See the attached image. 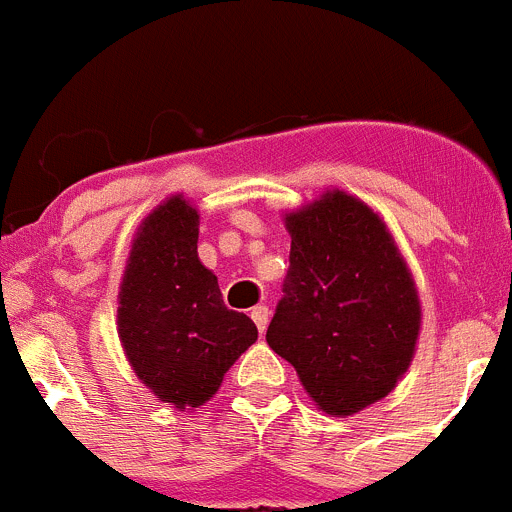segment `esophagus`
<instances>
[{"mask_svg":"<svg viewBox=\"0 0 512 512\" xmlns=\"http://www.w3.org/2000/svg\"><path fill=\"white\" fill-rule=\"evenodd\" d=\"M252 321H255L257 324V329H260V334H265V329H267V306H255L252 308Z\"/></svg>","mask_w":512,"mask_h":512,"instance_id":"esophagus-1","label":"esophagus"}]
</instances>
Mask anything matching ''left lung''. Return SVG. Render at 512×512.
Returning a JSON list of instances; mask_svg holds the SVG:
<instances>
[{"label":"left lung","mask_w":512,"mask_h":512,"mask_svg":"<svg viewBox=\"0 0 512 512\" xmlns=\"http://www.w3.org/2000/svg\"><path fill=\"white\" fill-rule=\"evenodd\" d=\"M290 267L267 344L329 416L395 388L421 329L413 275L380 216L344 191L285 214Z\"/></svg>","instance_id":"obj_1"}]
</instances>
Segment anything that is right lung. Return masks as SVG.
I'll return each mask as SVG.
<instances>
[{"label":"right lung","mask_w":512,"mask_h":512,"mask_svg":"<svg viewBox=\"0 0 512 512\" xmlns=\"http://www.w3.org/2000/svg\"><path fill=\"white\" fill-rule=\"evenodd\" d=\"M199 211L170 196L137 229L119 288V342L163 403L193 411L214 398L229 367L257 339L250 316L229 311L199 260Z\"/></svg>","instance_id":"add662e5"}]
</instances>
